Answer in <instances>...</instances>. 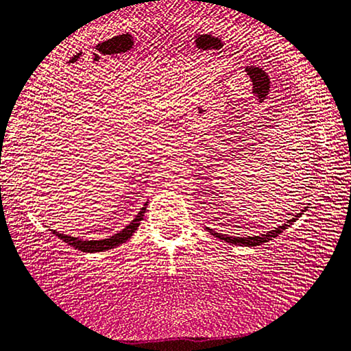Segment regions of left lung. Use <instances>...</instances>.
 I'll list each match as a JSON object with an SVG mask.
<instances>
[{
	"label": "left lung",
	"instance_id": "obj_1",
	"mask_svg": "<svg viewBox=\"0 0 351 351\" xmlns=\"http://www.w3.org/2000/svg\"><path fill=\"white\" fill-rule=\"evenodd\" d=\"M306 209H308V206H306V208L302 210V213L297 214L295 217H292L291 220H287L285 225L278 226V228H275V230H271V231H269V232H265V234H259V236L232 237V236H226V234H219V232H215V231H213V230H209V228H208V230H209L210 232H213V234H214L215 237H219V239H221V241H225V242H228V243H234V245H242V247H256V245H263V243L271 241V239H275L278 234H281L282 231L287 230V228L291 226V225L293 223V221L298 220L300 217H302V214L304 213Z\"/></svg>",
	"mask_w": 351,
	"mask_h": 351
}]
</instances>
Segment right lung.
Returning <instances> with one entry per match:
<instances>
[{
	"label": "right lung",
	"mask_w": 351,
	"mask_h": 351,
	"mask_svg": "<svg viewBox=\"0 0 351 351\" xmlns=\"http://www.w3.org/2000/svg\"><path fill=\"white\" fill-rule=\"evenodd\" d=\"M145 210H147V203L141 209V213L136 215V219L132 220L131 223L125 228V230H121L120 232H117V234L110 236L109 239H103V241H81V239L62 234V232H59V231H56V230H51V231H53V234H56L59 239H62V241L65 243H69L70 247H73L76 250H81V252H86V253L106 252V250H109V248L119 247L120 243L126 242L128 239H130L132 234H134V231L137 230L138 225H141V221L143 219V214H145Z\"/></svg>",
	"instance_id": "add662e5"
}]
</instances>
